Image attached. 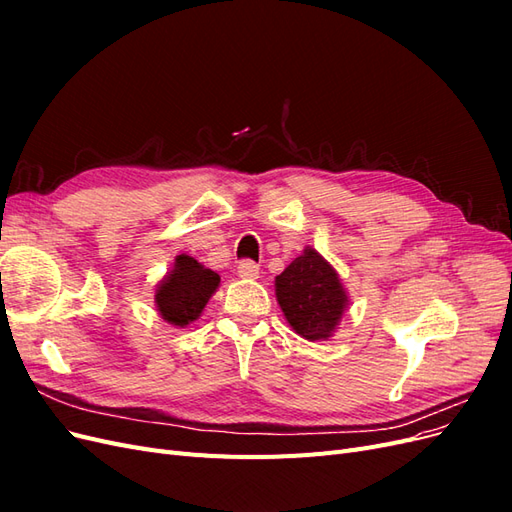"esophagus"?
<instances>
[{
  "label": "esophagus",
  "mask_w": 512,
  "mask_h": 512,
  "mask_svg": "<svg viewBox=\"0 0 512 512\" xmlns=\"http://www.w3.org/2000/svg\"><path fill=\"white\" fill-rule=\"evenodd\" d=\"M258 271H260V267L256 265L254 260H241L239 267H237V273L241 277H245V280H254V277H258Z\"/></svg>",
  "instance_id": "34e87169"
}]
</instances>
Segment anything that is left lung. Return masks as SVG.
Returning a JSON list of instances; mask_svg holds the SVG:
<instances>
[{"instance_id": "obj_1", "label": "left lung", "mask_w": 512, "mask_h": 512, "mask_svg": "<svg viewBox=\"0 0 512 512\" xmlns=\"http://www.w3.org/2000/svg\"><path fill=\"white\" fill-rule=\"evenodd\" d=\"M275 294L292 331L309 342L331 337L348 305L337 271L314 247H305L275 277Z\"/></svg>"}]
</instances>
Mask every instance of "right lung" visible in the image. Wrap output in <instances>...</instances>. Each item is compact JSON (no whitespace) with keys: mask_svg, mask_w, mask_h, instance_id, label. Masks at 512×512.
Returning a JSON list of instances; mask_svg holds the SVG:
<instances>
[{"mask_svg":"<svg viewBox=\"0 0 512 512\" xmlns=\"http://www.w3.org/2000/svg\"><path fill=\"white\" fill-rule=\"evenodd\" d=\"M220 286V275L205 269L188 254L175 258V267L156 290V305L160 316L175 327H188L209 303L211 294Z\"/></svg>","mask_w":512,"mask_h":512,"instance_id":"1","label":"right lung"}]
</instances>
